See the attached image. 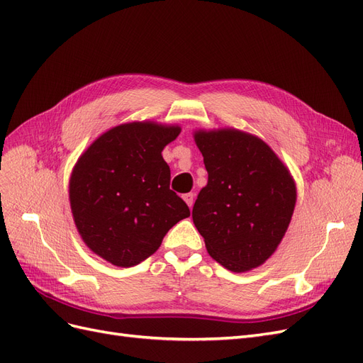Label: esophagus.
<instances>
[{
	"label": "esophagus",
	"instance_id": "esophagus-1",
	"mask_svg": "<svg viewBox=\"0 0 363 363\" xmlns=\"http://www.w3.org/2000/svg\"><path fill=\"white\" fill-rule=\"evenodd\" d=\"M194 194H184L183 195V200L186 201V204L189 206V208H192V206H194Z\"/></svg>",
	"mask_w": 363,
	"mask_h": 363
}]
</instances>
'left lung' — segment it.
<instances>
[{"label": "left lung", "mask_w": 363, "mask_h": 363, "mask_svg": "<svg viewBox=\"0 0 363 363\" xmlns=\"http://www.w3.org/2000/svg\"><path fill=\"white\" fill-rule=\"evenodd\" d=\"M207 184L192 208L212 259L233 272L265 263L286 233L296 201L289 169L260 138L236 128L195 130Z\"/></svg>", "instance_id": "1"}]
</instances>
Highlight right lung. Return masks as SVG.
Segmentation results:
<instances>
[{
  "instance_id": "right-lung-1",
  "label": "right lung",
  "mask_w": 363,
  "mask_h": 363,
  "mask_svg": "<svg viewBox=\"0 0 363 363\" xmlns=\"http://www.w3.org/2000/svg\"><path fill=\"white\" fill-rule=\"evenodd\" d=\"M179 125L135 121L98 136L74 164L69 203L83 242L115 267L155 255L168 230L191 215L169 189L162 151Z\"/></svg>"
}]
</instances>
